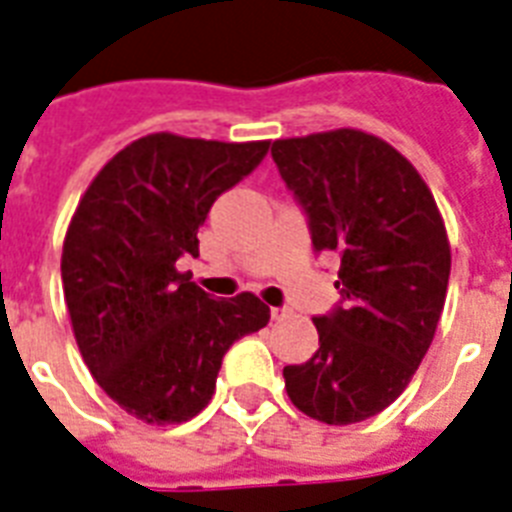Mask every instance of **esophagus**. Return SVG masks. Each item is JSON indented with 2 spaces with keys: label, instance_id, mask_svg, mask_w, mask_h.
Returning <instances> with one entry per match:
<instances>
[{
  "label": "esophagus",
  "instance_id": "esophagus-1",
  "mask_svg": "<svg viewBox=\"0 0 512 512\" xmlns=\"http://www.w3.org/2000/svg\"><path fill=\"white\" fill-rule=\"evenodd\" d=\"M289 315H292L289 307H270V318H273V321H286Z\"/></svg>",
  "mask_w": 512,
  "mask_h": 512
}]
</instances>
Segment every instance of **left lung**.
Segmentation results:
<instances>
[{
  "label": "left lung",
  "mask_w": 512,
  "mask_h": 512,
  "mask_svg": "<svg viewBox=\"0 0 512 512\" xmlns=\"http://www.w3.org/2000/svg\"><path fill=\"white\" fill-rule=\"evenodd\" d=\"M270 155L315 249L342 257L344 307L313 318L321 347L286 365V394L315 421L360 423L405 392L431 347L452 263L442 213L413 162L357 128L276 139Z\"/></svg>",
  "instance_id": "1"
}]
</instances>
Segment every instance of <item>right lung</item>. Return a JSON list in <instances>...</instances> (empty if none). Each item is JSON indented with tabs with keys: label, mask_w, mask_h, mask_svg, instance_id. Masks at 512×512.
Listing matches in <instances>:
<instances>
[{
	"label": "right lung",
	"mask_w": 512,
	"mask_h": 512,
	"mask_svg": "<svg viewBox=\"0 0 512 512\" xmlns=\"http://www.w3.org/2000/svg\"><path fill=\"white\" fill-rule=\"evenodd\" d=\"M270 141L147 134L105 162L62 242V292L83 363L128 415L184 423L213 400L228 347L270 321L252 292L213 299L178 270L215 199Z\"/></svg>",
	"instance_id": "add662e5"
}]
</instances>
